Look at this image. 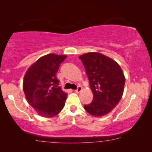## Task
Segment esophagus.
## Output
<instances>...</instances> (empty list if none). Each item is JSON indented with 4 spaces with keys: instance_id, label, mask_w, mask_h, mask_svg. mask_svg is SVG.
<instances>
[{
    "instance_id": "1",
    "label": "esophagus",
    "mask_w": 152,
    "mask_h": 152,
    "mask_svg": "<svg viewBox=\"0 0 152 152\" xmlns=\"http://www.w3.org/2000/svg\"><path fill=\"white\" fill-rule=\"evenodd\" d=\"M82 87H81V86H78L76 90H75V92L77 93H80L81 91H82Z\"/></svg>"
}]
</instances>
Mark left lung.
I'll use <instances>...</instances> for the list:
<instances>
[{
	"label": "left lung",
	"mask_w": 152,
	"mask_h": 152,
	"mask_svg": "<svg viewBox=\"0 0 152 152\" xmlns=\"http://www.w3.org/2000/svg\"><path fill=\"white\" fill-rule=\"evenodd\" d=\"M88 76L93 101L84 109L95 117L110 113L122 98L125 84L124 73L111 58L98 53H88L80 57Z\"/></svg>",
	"instance_id": "8db88e82"
}]
</instances>
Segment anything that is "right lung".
<instances>
[{"instance_id":"right-lung-1","label":"right lung","mask_w":152,"mask_h":152,"mask_svg":"<svg viewBox=\"0 0 152 152\" xmlns=\"http://www.w3.org/2000/svg\"><path fill=\"white\" fill-rule=\"evenodd\" d=\"M66 55L48 54L33 64L24 76L23 88L28 102L42 117L50 118L63 109L67 93L59 86L57 72Z\"/></svg>"}]
</instances>
